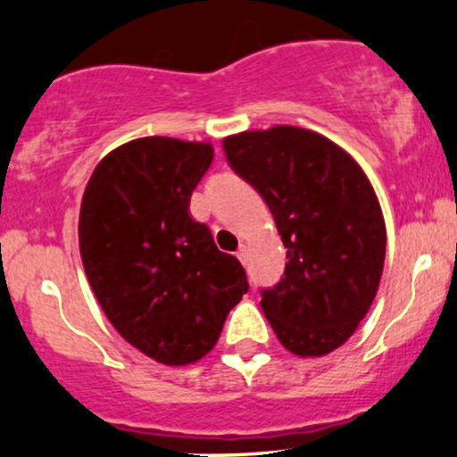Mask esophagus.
<instances>
[{
  "label": "esophagus",
  "instance_id": "1",
  "mask_svg": "<svg viewBox=\"0 0 457 457\" xmlns=\"http://www.w3.org/2000/svg\"><path fill=\"white\" fill-rule=\"evenodd\" d=\"M236 255H238V260L243 262V264H246V246L240 245V249L236 251Z\"/></svg>",
  "mask_w": 457,
  "mask_h": 457
}]
</instances>
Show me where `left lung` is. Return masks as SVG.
Wrapping results in <instances>:
<instances>
[{"mask_svg": "<svg viewBox=\"0 0 457 457\" xmlns=\"http://www.w3.org/2000/svg\"><path fill=\"white\" fill-rule=\"evenodd\" d=\"M223 150L287 249L279 283L262 290L264 316L290 353H333L378 292L386 229L374 188L348 152L307 129L245 130Z\"/></svg>", "mask_w": 457, "mask_h": 457, "instance_id": "obj_1", "label": "left lung"}]
</instances>
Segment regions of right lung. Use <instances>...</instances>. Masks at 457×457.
<instances>
[{
  "mask_svg": "<svg viewBox=\"0 0 457 457\" xmlns=\"http://www.w3.org/2000/svg\"><path fill=\"white\" fill-rule=\"evenodd\" d=\"M206 141L141 137L109 152L83 193L79 251L104 316L162 365L208 354L249 290L234 255L188 214L211 167Z\"/></svg>",
  "mask_w": 457,
  "mask_h": 457,
  "instance_id": "obj_1",
  "label": "right lung"
}]
</instances>
